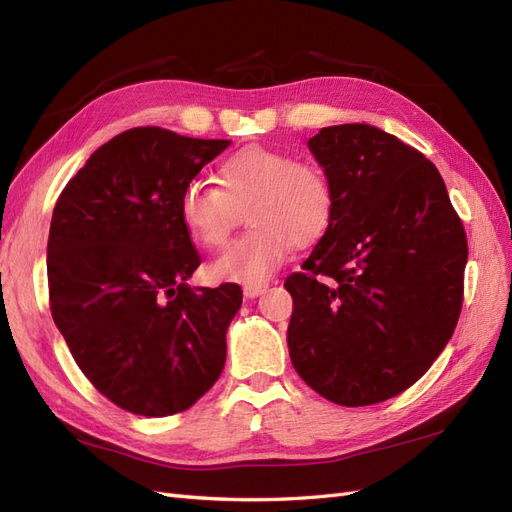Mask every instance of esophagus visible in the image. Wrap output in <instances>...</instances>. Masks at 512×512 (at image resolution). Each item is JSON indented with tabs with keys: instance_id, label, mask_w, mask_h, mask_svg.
Listing matches in <instances>:
<instances>
[{
	"instance_id": "34e87169",
	"label": "esophagus",
	"mask_w": 512,
	"mask_h": 512,
	"mask_svg": "<svg viewBox=\"0 0 512 512\" xmlns=\"http://www.w3.org/2000/svg\"><path fill=\"white\" fill-rule=\"evenodd\" d=\"M269 288V284H245L243 286V294L247 299H256V297H260L262 292H265Z\"/></svg>"
}]
</instances>
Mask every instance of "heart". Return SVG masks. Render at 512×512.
I'll list each match as a JSON object with an SVG mask.
<instances>
[{
	"mask_svg": "<svg viewBox=\"0 0 512 512\" xmlns=\"http://www.w3.org/2000/svg\"><path fill=\"white\" fill-rule=\"evenodd\" d=\"M218 185L192 183L179 213L192 239L218 250L247 211L252 228L211 265L215 280L260 284L284 265L292 243L307 247L327 232L335 196L329 177L290 153L250 145L218 168Z\"/></svg>",
	"mask_w": 512,
	"mask_h": 512,
	"instance_id": "1",
	"label": "heart"
}]
</instances>
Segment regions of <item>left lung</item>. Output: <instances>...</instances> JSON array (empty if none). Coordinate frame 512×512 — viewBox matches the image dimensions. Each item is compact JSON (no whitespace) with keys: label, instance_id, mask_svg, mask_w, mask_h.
<instances>
[{"label":"left lung","instance_id":"1","mask_svg":"<svg viewBox=\"0 0 512 512\" xmlns=\"http://www.w3.org/2000/svg\"><path fill=\"white\" fill-rule=\"evenodd\" d=\"M307 145L335 207L284 282L290 361L333 404H380L421 378L457 327L466 230L438 168L397 136L344 123Z\"/></svg>","mask_w":512,"mask_h":512}]
</instances>
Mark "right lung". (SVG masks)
Returning a JSON list of instances; mask_svg holds the SVG:
<instances>
[{"label": "right lung", "instance_id": "add662e5", "mask_svg": "<svg viewBox=\"0 0 512 512\" xmlns=\"http://www.w3.org/2000/svg\"><path fill=\"white\" fill-rule=\"evenodd\" d=\"M230 145L147 126L91 153L57 198L46 273L57 329L121 410L170 416L220 378L239 284L192 288L200 256L179 203Z\"/></svg>", "mask_w": 512, "mask_h": 512}]
</instances>
